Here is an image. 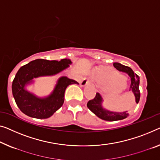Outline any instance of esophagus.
<instances>
[{"instance_id": "obj_1", "label": "esophagus", "mask_w": 160, "mask_h": 160, "mask_svg": "<svg viewBox=\"0 0 160 160\" xmlns=\"http://www.w3.org/2000/svg\"><path fill=\"white\" fill-rule=\"evenodd\" d=\"M90 85V81L88 80L87 78H84L82 81L80 82V86L81 87H85L86 85Z\"/></svg>"}]
</instances>
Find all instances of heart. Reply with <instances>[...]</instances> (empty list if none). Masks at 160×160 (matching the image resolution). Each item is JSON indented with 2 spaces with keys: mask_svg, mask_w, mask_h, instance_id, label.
Wrapping results in <instances>:
<instances>
[{
  "mask_svg": "<svg viewBox=\"0 0 160 160\" xmlns=\"http://www.w3.org/2000/svg\"><path fill=\"white\" fill-rule=\"evenodd\" d=\"M97 77L100 82L103 83L110 82L106 88V92L109 94L118 95L125 89V82L119 80L121 75L116 71L111 70L106 72H98Z\"/></svg>",
  "mask_w": 160,
  "mask_h": 160,
  "instance_id": "b5f03b06",
  "label": "heart"
}]
</instances>
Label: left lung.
Listing matches in <instances>:
<instances>
[{
  "instance_id": "1",
  "label": "left lung",
  "mask_w": 160,
  "mask_h": 160,
  "mask_svg": "<svg viewBox=\"0 0 160 160\" xmlns=\"http://www.w3.org/2000/svg\"><path fill=\"white\" fill-rule=\"evenodd\" d=\"M113 66L116 70L121 71V72H124L129 75V77L131 78V81H132L130 85V90H132L133 95H134L136 103H139L140 99L139 76L133 72L132 68H130L129 67L123 65L119 62H114ZM103 100L102 98L101 95L98 92H97L94 98L88 102L87 106L95 115H96L98 117L105 121H119L127 118L128 116L127 111L123 112H115L107 110L103 106Z\"/></svg>"
}]
</instances>
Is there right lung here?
<instances>
[{
    "instance_id": "obj_1",
    "label": "right lung",
    "mask_w": 160,
    "mask_h": 160,
    "mask_svg": "<svg viewBox=\"0 0 160 160\" xmlns=\"http://www.w3.org/2000/svg\"><path fill=\"white\" fill-rule=\"evenodd\" d=\"M72 63L70 59L59 62L38 59L21 67L12 83V93L19 109L27 116L35 118H47L53 115L63 105L67 87L79 83L62 76L51 93L44 97L37 96L28 91L27 87L34 82L35 78L55 75L68 69Z\"/></svg>"
}]
</instances>
